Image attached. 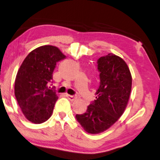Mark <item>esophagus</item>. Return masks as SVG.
Listing matches in <instances>:
<instances>
[{
    "instance_id": "1",
    "label": "esophagus",
    "mask_w": 160,
    "mask_h": 160,
    "mask_svg": "<svg viewBox=\"0 0 160 160\" xmlns=\"http://www.w3.org/2000/svg\"><path fill=\"white\" fill-rule=\"evenodd\" d=\"M66 96L68 97V98L69 100H71V101H74V100H76L77 98H78V95H68V94H67Z\"/></svg>"
}]
</instances>
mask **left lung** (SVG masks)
<instances>
[{
    "label": "left lung",
    "instance_id": "obj_1",
    "mask_svg": "<svg viewBox=\"0 0 160 160\" xmlns=\"http://www.w3.org/2000/svg\"><path fill=\"white\" fill-rule=\"evenodd\" d=\"M100 72L96 100L76 119L88 133L97 134L110 128L122 116L130 98L132 78L126 62L118 56L109 53L97 61Z\"/></svg>",
    "mask_w": 160,
    "mask_h": 160
}]
</instances>
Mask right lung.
<instances>
[{
    "label": "right lung",
    "mask_w": 160,
    "mask_h": 160,
    "mask_svg": "<svg viewBox=\"0 0 160 160\" xmlns=\"http://www.w3.org/2000/svg\"><path fill=\"white\" fill-rule=\"evenodd\" d=\"M58 48L44 45L30 52L17 73L15 95L28 120L34 124L46 122L58 99L53 88V72L57 62L65 59Z\"/></svg>",
    "instance_id": "add662e5"
}]
</instances>
